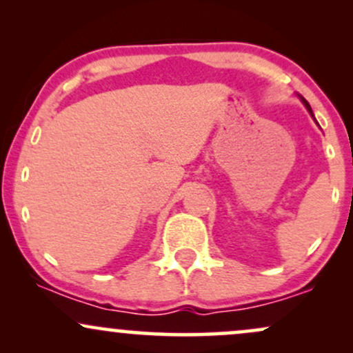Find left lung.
I'll list each match as a JSON object with an SVG mask.
<instances>
[{"mask_svg":"<svg viewBox=\"0 0 353 353\" xmlns=\"http://www.w3.org/2000/svg\"><path fill=\"white\" fill-rule=\"evenodd\" d=\"M299 98H301V99H302L303 106H305V108H307V111H309V112H310V114H312V116H314V112H312V108H310V104H309V103H307V101H305V99H303V98H302V96H299Z\"/></svg>","mask_w":353,"mask_h":353,"instance_id":"left-lung-1","label":"left lung"}]
</instances>
